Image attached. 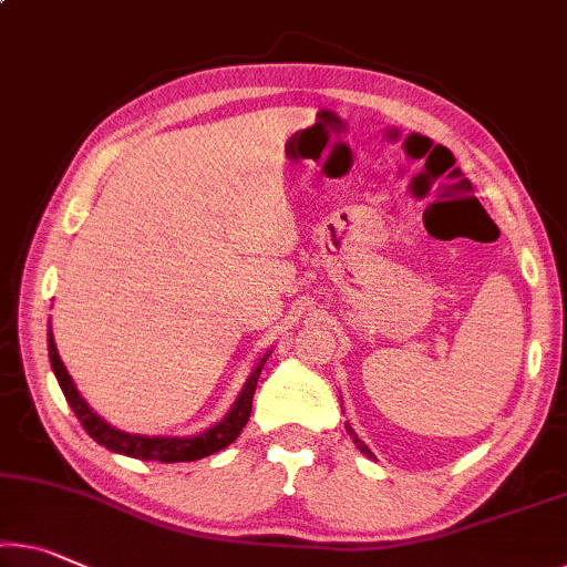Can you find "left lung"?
<instances>
[{
    "instance_id": "left-lung-1",
    "label": "left lung",
    "mask_w": 567,
    "mask_h": 567,
    "mask_svg": "<svg viewBox=\"0 0 567 567\" xmlns=\"http://www.w3.org/2000/svg\"><path fill=\"white\" fill-rule=\"evenodd\" d=\"M347 431H350V435H352V439H354V443H357V446H360V449H362V451H364V454H368V456H372V454H370V449H368V446H364V443H362L360 439H357V435H354V431H352V429H347Z\"/></svg>"
}]
</instances>
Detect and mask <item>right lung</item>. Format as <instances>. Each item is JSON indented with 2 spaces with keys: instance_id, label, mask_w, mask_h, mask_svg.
<instances>
[{
  "instance_id": "1",
  "label": "right lung",
  "mask_w": 567,
  "mask_h": 567,
  "mask_svg": "<svg viewBox=\"0 0 567 567\" xmlns=\"http://www.w3.org/2000/svg\"><path fill=\"white\" fill-rule=\"evenodd\" d=\"M48 350H50L52 372H55L60 388H63L65 400L71 403L73 413L78 415V421H81L83 429L89 431L91 439L99 441L101 446H106L109 451H116V454L134 456L142 461H162V464L197 461V458L217 454V451L225 446H230V443L240 435V431L246 429V423L250 417V408H254V395H256L260 370H264V362H266V357L258 362V368L248 378L246 388H243L240 398L235 400L230 413L225 415V421L213 425L210 431L199 433V435H195V439H150V435H132V433L116 431V429H111L106 421H101V417L95 415L89 405H85L81 393L75 390L71 374H68L63 360H60L52 332H48Z\"/></svg>"
}]
</instances>
